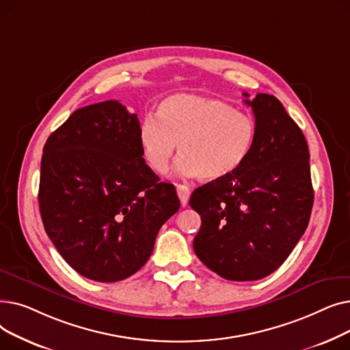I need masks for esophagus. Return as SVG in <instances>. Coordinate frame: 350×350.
Wrapping results in <instances>:
<instances>
[{"mask_svg":"<svg viewBox=\"0 0 350 350\" xmlns=\"http://www.w3.org/2000/svg\"><path fill=\"white\" fill-rule=\"evenodd\" d=\"M190 189L185 185H177V194L180 198V203L183 207H186L189 203V198H190Z\"/></svg>","mask_w":350,"mask_h":350,"instance_id":"obj_1","label":"esophagus"}]
</instances>
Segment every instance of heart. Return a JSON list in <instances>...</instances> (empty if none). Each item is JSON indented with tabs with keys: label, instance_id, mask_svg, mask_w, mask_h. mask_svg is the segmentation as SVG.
Here are the masks:
<instances>
[{
	"label": "heart",
	"instance_id": "heart-1",
	"mask_svg": "<svg viewBox=\"0 0 350 350\" xmlns=\"http://www.w3.org/2000/svg\"><path fill=\"white\" fill-rule=\"evenodd\" d=\"M143 154L156 173H164L176 154L180 176L207 181L234 174L248 160L256 140L255 120L217 99L196 95L165 98L157 119L147 116L139 129Z\"/></svg>",
	"mask_w": 350,
	"mask_h": 350
}]
</instances>
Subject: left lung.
<instances>
[{"instance_id": "obj_1", "label": "left lung", "mask_w": 350, "mask_h": 350, "mask_svg": "<svg viewBox=\"0 0 350 350\" xmlns=\"http://www.w3.org/2000/svg\"><path fill=\"white\" fill-rule=\"evenodd\" d=\"M244 102L256 124L248 160L190 197L201 217L194 252L228 281H256L280 268L304 235L314 206L309 150L299 126L272 95Z\"/></svg>"}]
</instances>
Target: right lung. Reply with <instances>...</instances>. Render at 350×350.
Masks as SVG:
<instances>
[{
	"instance_id": "obj_1",
	"label": "right lung",
	"mask_w": 350,
	"mask_h": 350,
	"mask_svg": "<svg viewBox=\"0 0 350 350\" xmlns=\"http://www.w3.org/2000/svg\"><path fill=\"white\" fill-rule=\"evenodd\" d=\"M139 129L136 113L106 100L75 110L44 146L38 200L45 231L92 281L137 272L180 208L174 186L146 164Z\"/></svg>"
}]
</instances>
